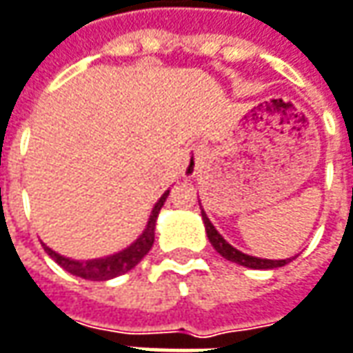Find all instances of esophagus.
<instances>
[{
	"mask_svg": "<svg viewBox=\"0 0 353 353\" xmlns=\"http://www.w3.org/2000/svg\"><path fill=\"white\" fill-rule=\"evenodd\" d=\"M199 161H201V152L199 148H192L185 152V157H183V174L185 176H194L199 168Z\"/></svg>",
	"mask_w": 353,
	"mask_h": 353,
	"instance_id": "34e87169",
	"label": "esophagus"
}]
</instances>
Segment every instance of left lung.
Listing matches in <instances>:
<instances>
[{
	"label": "left lung",
	"mask_w": 353,
	"mask_h": 353,
	"mask_svg": "<svg viewBox=\"0 0 353 353\" xmlns=\"http://www.w3.org/2000/svg\"><path fill=\"white\" fill-rule=\"evenodd\" d=\"M201 218H203V223H205V232H208V238L212 241V245L216 248L219 256H223L225 259L234 261V263H239V265H245V268H252V270H274V268H281L285 265L290 259H261L254 258V256H248V254H241L239 250L232 248L225 239L221 238L218 234V230L212 225V221L208 219V216L201 212Z\"/></svg>",
	"instance_id": "left-lung-1"
}]
</instances>
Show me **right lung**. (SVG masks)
<instances>
[{"instance_id": "add662e5", "label": "right lung", "mask_w": 353, "mask_h": 353, "mask_svg": "<svg viewBox=\"0 0 353 353\" xmlns=\"http://www.w3.org/2000/svg\"><path fill=\"white\" fill-rule=\"evenodd\" d=\"M165 197H168V194H163L161 199L156 203V208H154V212H152V216H150V221H148V228H145V232L141 234V238L137 239L134 245H130L128 250H123L121 254H115L112 258L105 259L75 261V259H68L63 258V256H59V254H55L52 248H48V245H46V252H48V256L52 259H55L65 272H70V274L77 276V278H83V280L105 281L112 280V278H117V276H121V274H128L132 268H135L141 259L148 256V252H150L152 245H154L156 218L157 214H159V210H161V205H163V201H165Z\"/></svg>"}]
</instances>
